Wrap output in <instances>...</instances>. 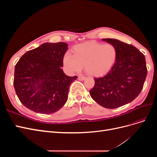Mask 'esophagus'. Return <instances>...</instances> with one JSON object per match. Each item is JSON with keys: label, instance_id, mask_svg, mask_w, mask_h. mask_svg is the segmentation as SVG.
I'll use <instances>...</instances> for the list:
<instances>
[{"label": "esophagus", "instance_id": "esophagus-1", "mask_svg": "<svg viewBox=\"0 0 157 157\" xmlns=\"http://www.w3.org/2000/svg\"><path fill=\"white\" fill-rule=\"evenodd\" d=\"M78 78V80H84L85 78H86V77H84V76H79Z\"/></svg>", "mask_w": 157, "mask_h": 157}]
</instances>
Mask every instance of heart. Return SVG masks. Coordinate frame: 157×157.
I'll return each mask as SVG.
<instances>
[{
	"instance_id": "obj_1",
	"label": "heart",
	"mask_w": 157,
	"mask_h": 157,
	"mask_svg": "<svg viewBox=\"0 0 157 157\" xmlns=\"http://www.w3.org/2000/svg\"><path fill=\"white\" fill-rule=\"evenodd\" d=\"M116 58L117 50L113 45L89 42L75 46L74 55L65 53L63 63L71 72H79L85 67L88 74L100 76L111 68Z\"/></svg>"
}]
</instances>
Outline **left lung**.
Returning <instances> with one entry per match:
<instances>
[{
	"label": "left lung",
	"mask_w": 157,
	"mask_h": 157,
	"mask_svg": "<svg viewBox=\"0 0 157 157\" xmlns=\"http://www.w3.org/2000/svg\"><path fill=\"white\" fill-rule=\"evenodd\" d=\"M115 47L117 58L110 71L95 78L90 94L99 105L115 109L136 99L143 89L147 69L144 54L132 44L113 39H103Z\"/></svg>",
	"instance_id": "1"
}]
</instances>
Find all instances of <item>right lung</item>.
Segmentation results:
<instances>
[{
	"mask_svg": "<svg viewBox=\"0 0 157 157\" xmlns=\"http://www.w3.org/2000/svg\"><path fill=\"white\" fill-rule=\"evenodd\" d=\"M67 45L62 42L44 43L27 52L17 61L13 86L27 109L48 115L59 111L67 101L70 84L78 78L69 77L61 69Z\"/></svg>",
	"mask_w": 157,
	"mask_h": 157,
	"instance_id": "obj_1",
	"label": "right lung"
}]
</instances>
